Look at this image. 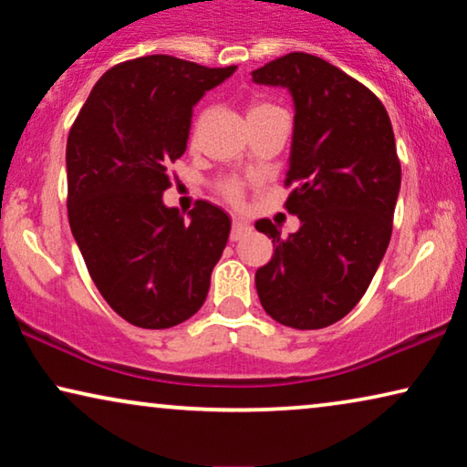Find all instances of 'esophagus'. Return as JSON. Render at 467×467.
Listing matches in <instances>:
<instances>
[{
	"label": "esophagus",
	"mask_w": 467,
	"mask_h": 467,
	"mask_svg": "<svg viewBox=\"0 0 467 467\" xmlns=\"http://www.w3.org/2000/svg\"><path fill=\"white\" fill-rule=\"evenodd\" d=\"M251 234V223L244 221V219H234V225H232V240H240L242 235Z\"/></svg>",
	"instance_id": "1"
}]
</instances>
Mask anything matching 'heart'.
Masks as SVG:
<instances>
[{
    "mask_svg": "<svg viewBox=\"0 0 467 467\" xmlns=\"http://www.w3.org/2000/svg\"><path fill=\"white\" fill-rule=\"evenodd\" d=\"M264 108H270V106H267V104H254V106H251V110H248V112L264 110ZM223 193H225L232 202H238V200H240V195H242V187H240V182H235V181L227 182L225 187H223Z\"/></svg>",
    "mask_w": 467,
    "mask_h": 467,
    "instance_id": "heart-1",
    "label": "heart"
}]
</instances>
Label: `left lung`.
<instances>
[{"label":"left lung","instance_id":"left-lung-1","mask_svg":"<svg viewBox=\"0 0 467 467\" xmlns=\"http://www.w3.org/2000/svg\"><path fill=\"white\" fill-rule=\"evenodd\" d=\"M293 99L286 210L299 229L280 238L270 219L254 223L274 254L254 274L274 321L321 329L355 308L389 240L401 168L391 120L376 95L321 57L289 53L251 74Z\"/></svg>","mask_w":467,"mask_h":467}]
</instances>
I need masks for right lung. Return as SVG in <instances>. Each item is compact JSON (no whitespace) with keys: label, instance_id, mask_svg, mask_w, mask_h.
Here are the masks:
<instances>
[{"label":"right lung","instance_id":"add662e5","mask_svg":"<svg viewBox=\"0 0 467 467\" xmlns=\"http://www.w3.org/2000/svg\"><path fill=\"white\" fill-rule=\"evenodd\" d=\"M234 72L170 55L125 61L98 80L69 131L72 235L95 286L136 327H174L206 302L232 219L208 202L184 216L163 191L193 106Z\"/></svg>","mask_w":467,"mask_h":467}]
</instances>
